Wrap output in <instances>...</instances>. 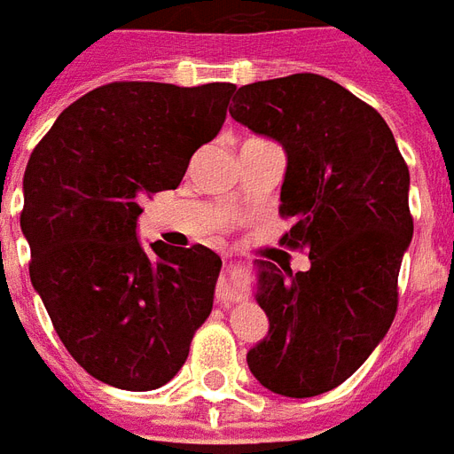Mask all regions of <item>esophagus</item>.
<instances>
[{"instance_id":"1","label":"esophagus","mask_w":454,"mask_h":454,"mask_svg":"<svg viewBox=\"0 0 454 454\" xmlns=\"http://www.w3.org/2000/svg\"><path fill=\"white\" fill-rule=\"evenodd\" d=\"M216 301L223 305L238 303V301H243V294H240V291H236V288H231V284H228L226 278H223V281H221L216 288Z\"/></svg>"}]
</instances>
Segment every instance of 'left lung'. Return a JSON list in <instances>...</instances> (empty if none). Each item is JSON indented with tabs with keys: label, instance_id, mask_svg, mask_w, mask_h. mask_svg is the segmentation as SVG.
Returning <instances> with one entry per match:
<instances>
[{
	"label": "left lung",
	"instance_id": "1",
	"mask_svg": "<svg viewBox=\"0 0 454 454\" xmlns=\"http://www.w3.org/2000/svg\"><path fill=\"white\" fill-rule=\"evenodd\" d=\"M231 117L277 139L288 166L278 243L310 270L257 262L270 332L247 351L257 380L284 397H315L351 378L395 320L399 267L414 236L409 168L382 115L320 74L240 86Z\"/></svg>",
	"mask_w": 454,
	"mask_h": 454
}]
</instances>
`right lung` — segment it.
<instances>
[{"instance_id":"add662e5","label":"right lung","mask_w":454,"mask_h":454,"mask_svg":"<svg viewBox=\"0 0 454 454\" xmlns=\"http://www.w3.org/2000/svg\"><path fill=\"white\" fill-rule=\"evenodd\" d=\"M233 83L113 82L62 110L30 153L21 231L30 281L83 371L129 392L166 385L214 305L221 257L142 247V200L176 190L226 122Z\"/></svg>"}]
</instances>
